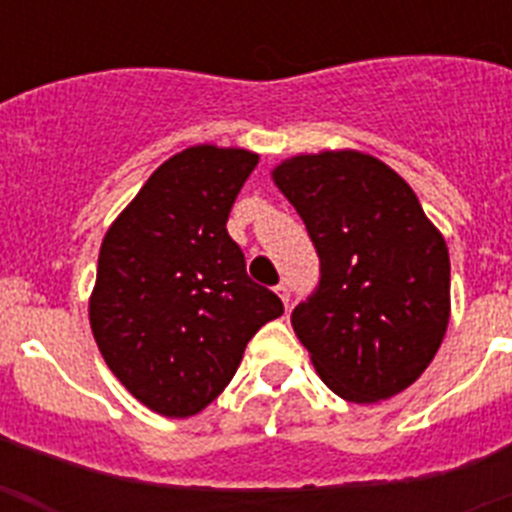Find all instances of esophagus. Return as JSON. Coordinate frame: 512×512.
Masks as SVG:
<instances>
[{"label": "esophagus", "instance_id": "obj_1", "mask_svg": "<svg viewBox=\"0 0 512 512\" xmlns=\"http://www.w3.org/2000/svg\"><path fill=\"white\" fill-rule=\"evenodd\" d=\"M277 295H279V300L284 302V307H289V284L287 282H282L277 287Z\"/></svg>", "mask_w": 512, "mask_h": 512}]
</instances>
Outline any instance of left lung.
<instances>
[{"instance_id": "left-lung-1", "label": "left lung", "mask_w": 512, "mask_h": 512, "mask_svg": "<svg viewBox=\"0 0 512 512\" xmlns=\"http://www.w3.org/2000/svg\"><path fill=\"white\" fill-rule=\"evenodd\" d=\"M271 179L320 259L318 287L292 310L315 372L359 405L410 387L451 312L449 248L410 184L359 151L287 158Z\"/></svg>"}]
</instances>
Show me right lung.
Wrapping results in <instances>:
<instances>
[{
    "label": "right lung",
    "mask_w": 512,
    "mask_h": 512,
    "mask_svg": "<svg viewBox=\"0 0 512 512\" xmlns=\"http://www.w3.org/2000/svg\"><path fill=\"white\" fill-rule=\"evenodd\" d=\"M259 164L243 148L192 146L158 166L104 235L89 323L125 390L166 418L200 413L228 387L282 300L246 274L228 235Z\"/></svg>",
    "instance_id": "right-lung-1"
}]
</instances>
